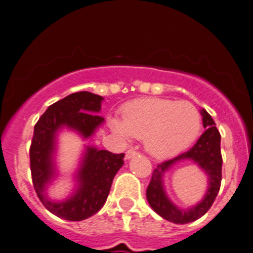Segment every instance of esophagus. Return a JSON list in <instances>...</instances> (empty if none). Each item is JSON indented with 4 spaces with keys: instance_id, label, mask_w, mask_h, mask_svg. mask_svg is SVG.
Listing matches in <instances>:
<instances>
[{
    "instance_id": "1",
    "label": "esophagus",
    "mask_w": 253,
    "mask_h": 253,
    "mask_svg": "<svg viewBox=\"0 0 253 253\" xmlns=\"http://www.w3.org/2000/svg\"><path fill=\"white\" fill-rule=\"evenodd\" d=\"M138 154L137 151H134V149H128L126 153H125V160H131L133 157H135Z\"/></svg>"
}]
</instances>
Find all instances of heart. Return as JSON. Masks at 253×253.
Instances as JSON below:
<instances>
[{"label": "heart", "mask_w": 253, "mask_h": 253, "mask_svg": "<svg viewBox=\"0 0 253 253\" xmlns=\"http://www.w3.org/2000/svg\"><path fill=\"white\" fill-rule=\"evenodd\" d=\"M109 125L120 137L144 140V148L153 157L169 158L195 142L202 116L189 101L147 97L125 105L122 119L111 116Z\"/></svg>", "instance_id": "obj_1"}]
</instances>
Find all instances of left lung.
I'll return each instance as SVG.
<instances>
[{
  "instance_id": "8db88e82",
  "label": "left lung",
  "mask_w": 253,
  "mask_h": 253,
  "mask_svg": "<svg viewBox=\"0 0 253 253\" xmlns=\"http://www.w3.org/2000/svg\"><path fill=\"white\" fill-rule=\"evenodd\" d=\"M203 125L207 130L199 138L190 151L180 154L173 160L158 165L153 171L151 182L147 187V200L152 209L163 219L176 224H186L202 218L213 205L222 182V153H220V134L213 118L205 109L200 110ZM182 160H191L208 176V189L198 205L184 210L176 206L168 198L164 187V176L172 167Z\"/></svg>"
}]
</instances>
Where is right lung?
Here are the masks:
<instances>
[{
  "label": "right lung",
  "mask_w": 253,
  "mask_h": 253,
  "mask_svg": "<svg viewBox=\"0 0 253 253\" xmlns=\"http://www.w3.org/2000/svg\"><path fill=\"white\" fill-rule=\"evenodd\" d=\"M102 101V96L87 91L71 93L50 105L35 124L30 147L33 184L44 207L66 220L80 222L97 213L106 202L116 172L124 165V153L84 146L72 173L71 193L62 200L48 195L50 185L60 176L57 163L59 134L71 130L82 140L92 137L105 122L99 115Z\"/></svg>",
  "instance_id": "add662e5"
}]
</instances>
